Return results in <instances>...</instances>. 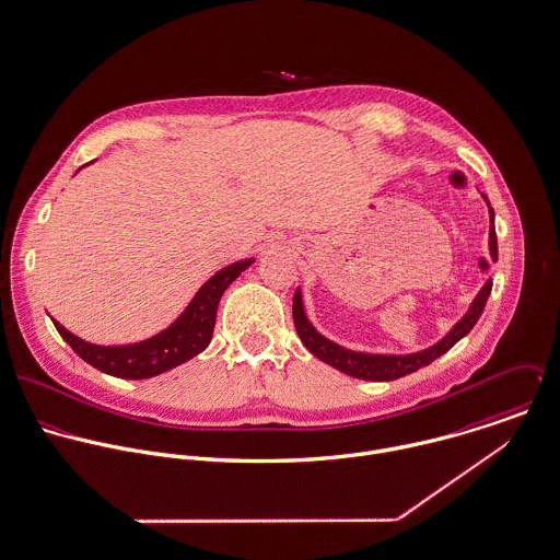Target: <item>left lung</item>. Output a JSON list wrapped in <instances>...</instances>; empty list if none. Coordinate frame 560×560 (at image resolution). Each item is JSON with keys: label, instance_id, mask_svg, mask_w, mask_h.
<instances>
[{"label": "left lung", "instance_id": "8db88e82", "mask_svg": "<svg viewBox=\"0 0 560 560\" xmlns=\"http://www.w3.org/2000/svg\"><path fill=\"white\" fill-rule=\"evenodd\" d=\"M480 197L487 203L489 210V257L491 261H498V237H495V214L493 208L489 203V199L480 192ZM491 277L485 281V285L480 288V292L474 296V301L469 303L467 312L460 316L458 323L452 325V329L446 336L438 339L435 343L416 350V352H402V354H394V352H368V350H352L346 348L341 343H337L334 339L323 336L310 320L307 312H305V301H303V290L296 288L294 292V303H292V316H294V327L296 334L301 337V341L307 346V350L312 354H316L320 361L329 363L331 368H336L339 372L354 376V378H363V381H394L400 376H407L411 372H418L420 368L433 363L438 357H442L447 352L458 339L467 336L474 325L478 323L487 299L491 294Z\"/></svg>", "mask_w": 560, "mask_h": 560}]
</instances>
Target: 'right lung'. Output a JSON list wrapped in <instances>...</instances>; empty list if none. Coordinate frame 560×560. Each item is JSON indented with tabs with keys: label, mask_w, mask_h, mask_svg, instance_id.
I'll return each instance as SVG.
<instances>
[{
	"label": "right lung",
	"mask_w": 560,
	"mask_h": 560,
	"mask_svg": "<svg viewBox=\"0 0 560 560\" xmlns=\"http://www.w3.org/2000/svg\"><path fill=\"white\" fill-rule=\"evenodd\" d=\"M253 261L255 257L237 259L221 268L197 290V294L186 305V310L166 329L133 343H120V346L91 343L67 331L56 318H51V323L62 339L93 368L116 378H131V381L151 378L190 361L192 357H197L210 346L214 325H217V310L224 290Z\"/></svg>",
	"instance_id": "right-lung-1"
}]
</instances>
